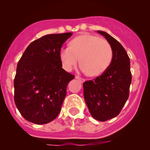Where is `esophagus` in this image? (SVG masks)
I'll list each match as a JSON object with an SVG mask.
<instances>
[{"label": "esophagus", "mask_w": 150, "mask_h": 150, "mask_svg": "<svg viewBox=\"0 0 150 150\" xmlns=\"http://www.w3.org/2000/svg\"><path fill=\"white\" fill-rule=\"evenodd\" d=\"M75 78H76V79H78V81H79L81 83H83L85 81L84 78H81V77H79V76H75Z\"/></svg>", "instance_id": "34e87169"}]
</instances>
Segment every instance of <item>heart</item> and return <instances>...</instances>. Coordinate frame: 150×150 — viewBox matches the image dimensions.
<instances>
[{
	"label": "heart",
	"instance_id": "obj_1",
	"mask_svg": "<svg viewBox=\"0 0 150 150\" xmlns=\"http://www.w3.org/2000/svg\"><path fill=\"white\" fill-rule=\"evenodd\" d=\"M59 57L66 70H72L80 58L81 70L95 77L103 73L110 65L113 51L107 40L86 34L74 38L69 42V47L62 48Z\"/></svg>",
	"mask_w": 150,
	"mask_h": 150
}]
</instances>
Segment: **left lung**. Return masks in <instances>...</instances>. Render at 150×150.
I'll return each instance as SVG.
<instances>
[{
  "mask_svg": "<svg viewBox=\"0 0 150 150\" xmlns=\"http://www.w3.org/2000/svg\"><path fill=\"white\" fill-rule=\"evenodd\" d=\"M97 32L111 45L112 60L100 76L83 83V95L92 117L106 121L118 115L125 105L129 96L132 77L130 59L125 48L107 33Z\"/></svg>",
  "mask_w": 150,
  "mask_h": 150,
  "instance_id": "8db88e82",
  "label": "left lung"
}]
</instances>
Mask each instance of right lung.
I'll return each mask as SVG.
<instances>
[{
  "instance_id": "right-lung-1",
  "label": "right lung",
  "mask_w": 150,
  "mask_h": 150,
  "mask_svg": "<svg viewBox=\"0 0 150 150\" xmlns=\"http://www.w3.org/2000/svg\"><path fill=\"white\" fill-rule=\"evenodd\" d=\"M72 35L43 36L32 42L19 59L13 81L14 102L28 121L48 123L61 111L67 86L75 76L62 68L59 52Z\"/></svg>"
}]
</instances>
